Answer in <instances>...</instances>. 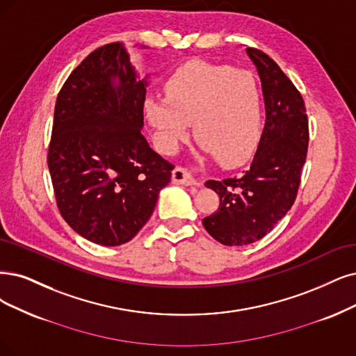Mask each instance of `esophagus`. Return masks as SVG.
Instances as JSON below:
<instances>
[{"mask_svg": "<svg viewBox=\"0 0 356 356\" xmlns=\"http://www.w3.org/2000/svg\"><path fill=\"white\" fill-rule=\"evenodd\" d=\"M173 180L176 183H180V185H185V186L196 185V179L192 176L191 171L183 168V167H176L173 170Z\"/></svg>", "mask_w": 356, "mask_h": 356, "instance_id": "1", "label": "esophagus"}]
</instances>
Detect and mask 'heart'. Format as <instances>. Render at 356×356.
Wrapping results in <instances>:
<instances>
[{
    "mask_svg": "<svg viewBox=\"0 0 356 356\" xmlns=\"http://www.w3.org/2000/svg\"><path fill=\"white\" fill-rule=\"evenodd\" d=\"M165 98L148 97L143 110L155 131L156 147L175 152L193 135L225 167L245 163L261 131V98L255 79L243 70L189 61L168 76Z\"/></svg>",
    "mask_w": 356,
    "mask_h": 356,
    "instance_id": "obj_1",
    "label": "heart"
}]
</instances>
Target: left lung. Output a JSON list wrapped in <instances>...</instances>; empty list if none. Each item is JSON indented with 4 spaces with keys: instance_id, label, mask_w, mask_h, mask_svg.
<instances>
[{
    "instance_id": "1",
    "label": "left lung",
    "mask_w": 356,
    "mask_h": 356,
    "mask_svg": "<svg viewBox=\"0 0 356 356\" xmlns=\"http://www.w3.org/2000/svg\"><path fill=\"white\" fill-rule=\"evenodd\" d=\"M246 52L261 79L266 126L251 167L239 177L205 183L220 196V207L202 225L227 246L262 239L292 208L309 140L305 104L291 79L266 52Z\"/></svg>"
}]
</instances>
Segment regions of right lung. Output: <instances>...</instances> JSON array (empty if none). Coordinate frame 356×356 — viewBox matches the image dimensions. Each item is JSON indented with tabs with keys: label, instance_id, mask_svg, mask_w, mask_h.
Segmentation results:
<instances>
[{
	"label": "right lung",
	"instance_id": "obj_1",
	"mask_svg": "<svg viewBox=\"0 0 356 356\" xmlns=\"http://www.w3.org/2000/svg\"><path fill=\"white\" fill-rule=\"evenodd\" d=\"M147 86L124 45L113 42L92 51L57 97L48 149L57 207L77 234L102 246L135 238L175 168L140 131Z\"/></svg>",
	"mask_w": 356,
	"mask_h": 356
}]
</instances>
